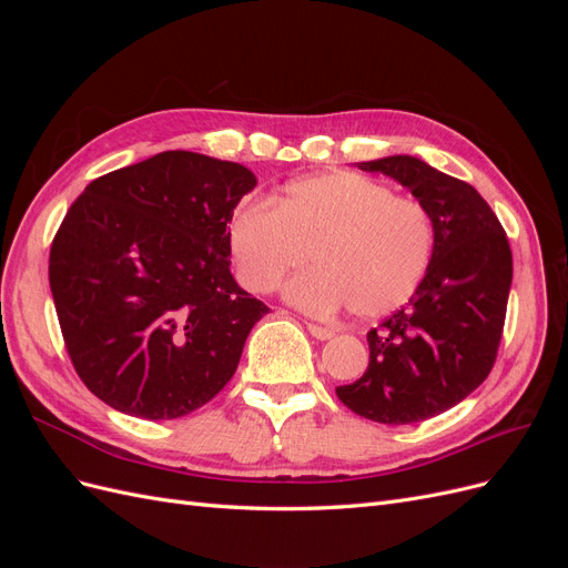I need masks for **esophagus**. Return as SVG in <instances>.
<instances>
[{"mask_svg": "<svg viewBox=\"0 0 568 568\" xmlns=\"http://www.w3.org/2000/svg\"><path fill=\"white\" fill-rule=\"evenodd\" d=\"M307 332H311L317 341H329L334 336L332 329H326V326H320V324H313V322H307Z\"/></svg>", "mask_w": 568, "mask_h": 568, "instance_id": "esophagus-1", "label": "esophagus"}]
</instances>
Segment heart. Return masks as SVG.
Wrapping results in <instances>:
<instances>
[{
    "label": "heart",
    "instance_id": "heart-1",
    "mask_svg": "<svg viewBox=\"0 0 568 568\" xmlns=\"http://www.w3.org/2000/svg\"><path fill=\"white\" fill-rule=\"evenodd\" d=\"M227 236L239 282L253 294H270L313 257L315 270L286 284V301L313 315L351 305L363 320L417 294L436 244L419 201L346 170L291 182L274 205L239 203Z\"/></svg>",
    "mask_w": 568,
    "mask_h": 568
}]
</instances>
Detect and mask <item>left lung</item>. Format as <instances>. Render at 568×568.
Returning a JSON list of instances; mask_svg holds the SVG:
<instances>
[{
  "label": "left lung",
  "mask_w": 568,
  "mask_h": 568,
  "mask_svg": "<svg viewBox=\"0 0 568 568\" xmlns=\"http://www.w3.org/2000/svg\"><path fill=\"white\" fill-rule=\"evenodd\" d=\"M407 186L432 215L434 257L417 294L367 334L369 367L338 400L379 424H415L486 382L503 338L511 251L476 189L415 156L357 163Z\"/></svg>",
  "instance_id": "8db88e82"
}]
</instances>
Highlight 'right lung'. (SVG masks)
<instances>
[{
    "instance_id": "obj_1",
    "label": "right lung",
    "mask_w": 568,
    "mask_h": 568,
    "mask_svg": "<svg viewBox=\"0 0 568 568\" xmlns=\"http://www.w3.org/2000/svg\"><path fill=\"white\" fill-rule=\"evenodd\" d=\"M248 168L163 151L84 186L49 253L73 367L99 400L151 422L189 415L236 372L263 301L230 272Z\"/></svg>"
}]
</instances>
